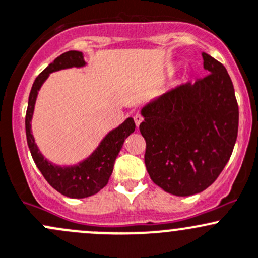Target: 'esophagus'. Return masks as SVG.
<instances>
[{
  "mask_svg": "<svg viewBox=\"0 0 258 258\" xmlns=\"http://www.w3.org/2000/svg\"><path fill=\"white\" fill-rule=\"evenodd\" d=\"M143 120H144V118H143V115H142V114H135V115H134V121H135V125H137V126H139V125H140V123H142Z\"/></svg>",
  "mask_w": 258,
  "mask_h": 258,
  "instance_id": "esophagus-1",
  "label": "esophagus"
}]
</instances>
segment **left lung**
<instances>
[{"label": "left lung", "mask_w": 258, "mask_h": 258, "mask_svg": "<svg viewBox=\"0 0 258 258\" xmlns=\"http://www.w3.org/2000/svg\"><path fill=\"white\" fill-rule=\"evenodd\" d=\"M209 72L142 109L145 166L154 184L176 196L208 188L227 164L238 132V105L226 68L203 53Z\"/></svg>", "instance_id": "left-lung-1"}]
</instances>
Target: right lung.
Here are the masks:
<instances>
[{"label":"right lung","mask_w":258,"mask_h":258,"mask_svg":"<svg viewBox=\"0 0 258 258\" xmlns=\"http://www.w3.org/2000/svg\"><path fill=\"white\" fill-rule=\"evenodd\" d=\"M84 64L86 62H84L83 53L78 50H68L55 58L46 70L38 74L34 81L28 98L27 111H26V137H27L31 155L37 168L50 186L62 195L72 199L88 198L97 194L108 184L113 172L114 163L123 147L124 140L135 130L134 120L133 118H128L118 128L111 130L88 159L76 166L62 168V166L53 165L39 153L31 133V120L39 88L52 72L71 67H83Z\"/></svg>","instance_id":"add662e5"}]
</instances>
